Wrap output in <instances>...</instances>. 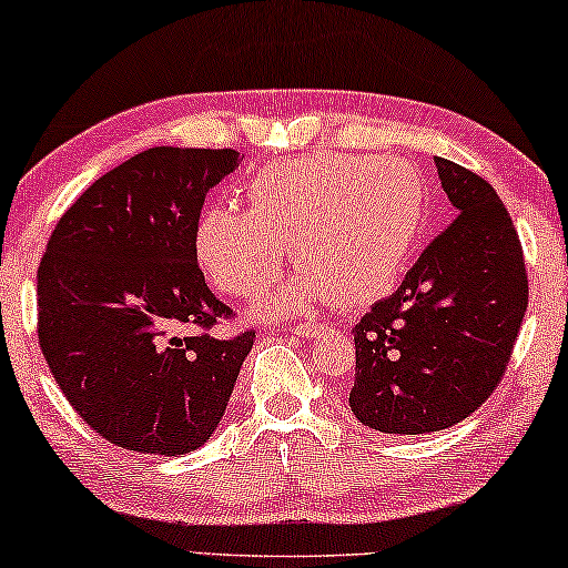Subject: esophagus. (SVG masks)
Here are the masks:
<instances>
[{"label":"esophagus","instance_id":"1","mask_svg":"<svg viewBox=\"0 0 568 568\" xmlns=\"http://www.w3.org/2000/svg\"><path fill=\"white\" fill-rule=\"evenodd\" d=\"M293 329H296L298 335H317L320 329H322V325H320V322H304V325H298V327H293Z\"/></svg>","mask_w":568,"mask_h":568}]
</instances>
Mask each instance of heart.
<instances>
[{
    "instance_id": "b5f03b06",
    "label": "heart",
    "mask_w": 568,
    "mask_h": 568,
    "mask_svg": "<svg viewBox=\"0 0 568 568\" xmlns=\"http://www.w3.org/2000/svg\"><path fill=\"white\" fill-rule=\"evenodd\" d=\"M248 210L201 214L196 256L220 291L260 296L291 256L304 272L270 306L304 312L320 301L377 298L400 275L429 201L419 172L372 154L317 152L267 164L246 183Z\"/></svg>"
}]
</instances>
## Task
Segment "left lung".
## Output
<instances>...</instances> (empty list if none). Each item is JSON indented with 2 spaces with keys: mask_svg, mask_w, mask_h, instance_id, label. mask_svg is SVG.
<instances>
[{
  "mask_svg": "<svg viewBox=\"0 0 568 568\" xmlns=\"http://www.w3.org/2000/svg\"><path fill=\"white\" fill-rule=\"evenodd\" d=\"M435 168L458 217L354 327L351 412L387 435L437 433L477 412L504 379L529 301L504 201L462 164L437 156Z\"/></svg>",
  "mask_w": 568,
  "mask_h": 568,
  "instance_id": "obj_1",
  "label": "left lung"
}]
</instances>
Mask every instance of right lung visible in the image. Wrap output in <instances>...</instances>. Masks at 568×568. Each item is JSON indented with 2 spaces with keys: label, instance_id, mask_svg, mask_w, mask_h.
<instances>
[{
  "label": "right lung",
  "instance_id": "1",
  "mask_svg": "<svg viewBox=\"0 0 568 568\" xmlns=\"http://www.w3.org/2000/svg\"><path fill=\"white\" fill-rule=\"evenodd\" d=\"M239 160L235 149H146L91 183L47 243L39 346L70 406L120 448H201L254 346V329L210 333L233 308L196 260L206 193ZM189 324L197 333L183 336Z\"/></svg>",
  "mask_w": 568,
  "mask_h": 568
}]
</instances>
